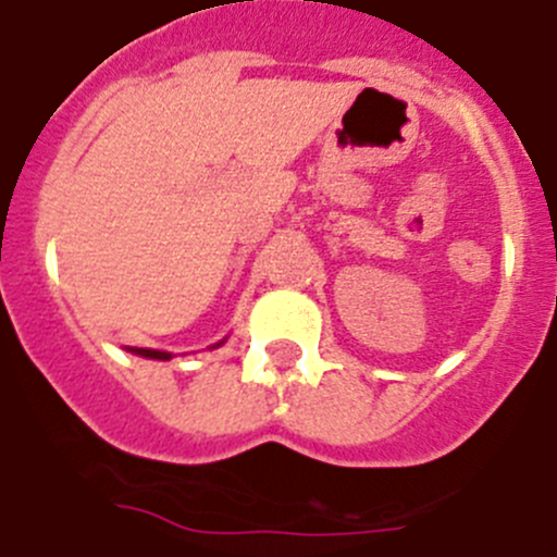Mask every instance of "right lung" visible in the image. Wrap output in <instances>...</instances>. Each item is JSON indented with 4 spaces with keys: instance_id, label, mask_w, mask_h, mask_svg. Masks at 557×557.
I'll use <instances>...</instances> for the list:
<instances>
[{
    "instance_id": "right-lung-1",
    "label": "right lung",
    "mask_w": 557,
    "mask_h": 557,
    "mask_svg": "<svg viewBox=\"0 0 557 557\" xmlns=\"http://www.w3.org/2000/svg\"><path fill=\"white\" fill-rule=\"evenodd\" d=\"M218 346H223V339H220ZM214 346V348H218ZM133 354H139V357H147V359H170L172 354L170 351H152V348H131Z\"/></svg>"
}]
</instances>
